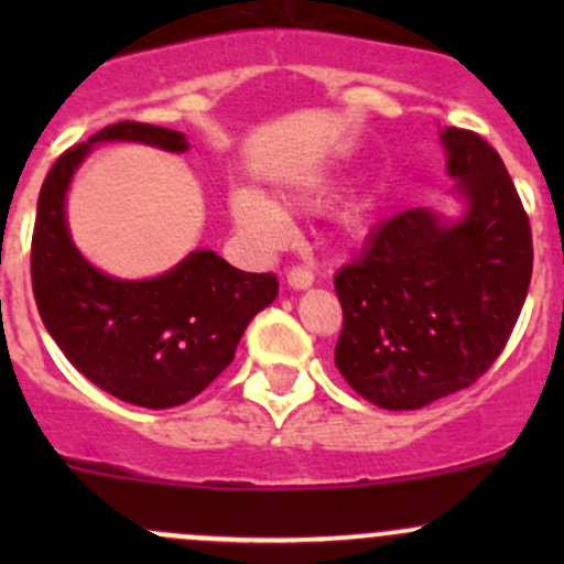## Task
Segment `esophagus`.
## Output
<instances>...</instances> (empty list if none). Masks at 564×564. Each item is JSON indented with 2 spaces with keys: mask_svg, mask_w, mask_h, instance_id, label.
Instances as JSON below:
<instances>
[{
  "mask_svg": "<svg viewBox=\"0 0 564 564\" xmlns=\"http://www.w3.org/2000/svg\"><path fill=\"white\" fill-rule=\"evenodd\" d=\"M286 283L292 289H311L314 286V272L308 267H289Z\"/></svg>",
  "mask_w": 564,
  "mask_h": 564,
  "instance_id": "obj_1",
  "label": "esophagus"
}]
</instances>
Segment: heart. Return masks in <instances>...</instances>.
Wrapping results in <instances>:
<instances>
[{
    "mask_svg": "<svg viewBox=\"0 0 564 564\" xmlns=\"http://www.w3.org/2000/svg\"><path fill=\"white\" fill-rule=\"evenodd\" d=\"M322 187L314 185L303 193V196H318ZM229 215L235 220L237 231H240L246 240L253 242L256 248H272L281 242L283 229H286V220L283 213L278 209V204H272L270 198L261 196L259 191H250V187H240L229 196Z\"/></svg>",
    "mask_w": 564,
    "mask_h": 564,
    "instance_id": "obj_1",
    "label": "heart"
}]
</instances>
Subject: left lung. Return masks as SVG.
I'll list each match as a JSON object with an SVG mask.
<instances>
[{"label":"left lung","mask_w":564,"mask_h":564,"mask_svg":"<svg viewBox=\"0 0 564 564\" xmlns=\"http://www.w3.org/2000/svg\"><path fill=\"white\" fill-rule=\"evenodd\" d=\"M440 139L464 215L403 209L335 275V366L392 412L475 384L502 355L532 281V229L502 158L471 130L445 128Z\"/></svg>","instance_id":"obj_1"}]
</instances>
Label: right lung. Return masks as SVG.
<instances>
[{
    "label": "right lung",
    "instance_id": "1",
    "mask_svg": "<svg viewBox=\"0 0 564 564\" xmlns=\"http://www.w3.org/2000/svg\"><path fill=\"white\" fill-rule=\"evenodd\" d=\"M104 141L187 150L180 130L117 122L56 158L37 198L32 292L48 335L89 382L124 403L172 409L235 360L250 318L278 297V278L237 270L215 250H193L147 281L89 264L70 240L65 198L76 169Z\"/></svg>",
    "mask_w": 564,
    "mask_h": 564
}]
</instances>
